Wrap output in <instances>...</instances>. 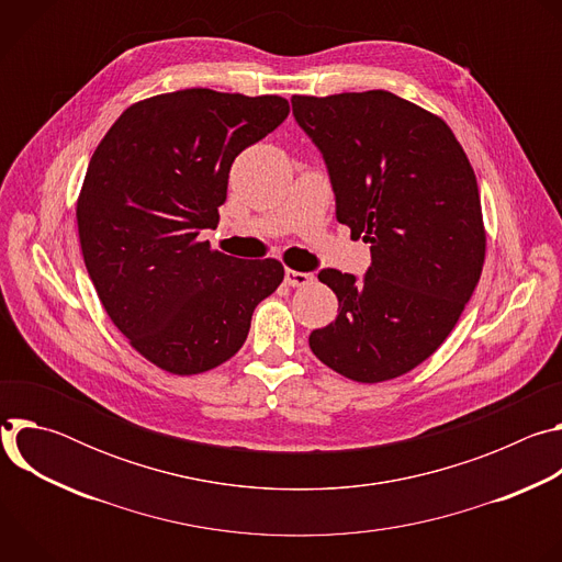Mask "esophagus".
Here are the masks:
<instances>
[{"label": "esophagus", "instance_id": "esophagus-1", "mask_svg": "<svg viewBox=\"0 0 562 562\" xmlns=\"http://www.w3.org/2000/svg\"><path fill=\"white\" fill-rule=\"evenodd\" d=\"M284 282L289 286H306L313 282V273H302V271H293V269H286L284 271Z\"/></svg>", "mask_w": 562, "mask_h": 562}]
</instances>
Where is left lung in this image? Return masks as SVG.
Returning a JSON list of instances; mask_svg holds the SVG:
<instances>
[{
  "label": "left lung",
  "instance_id": "left-lung-1",
  "mask_svg": "<svg viewBox=\"0 0 562 562\" xmlns=\"http://www.w3.org/2000/svg\"><path fill=\"white\" fill-rule=\"evenodd\" d=\"M323 153L336 217L371 245L362 278L323 269L338 315L311 351L356 382L425 362L451 334L485 262L477 182L451 128L389 91L291 98Z\"/></svg>",
  "mask_w": 562,
  "mask_h": 562
}]
</instances>
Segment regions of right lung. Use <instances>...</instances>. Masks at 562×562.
Listing matches in <instances>:
<instances>
[{
	"mask_svg": "<svg viewBox=\"0 0 562 562\" xmlns=\"http://www.w3.org/2000/svg\"><path fill=\"white\" fill-rule=\"evenodd\" d=\"M289 115L278 95L187 89L128 106L95 148L77 200L87 271L113 325L153 364L209 371L245 345L284 267L200 243L233 159Z\"/></svg>",
	"mask_w": 562,
	"mask_h": 562,
	"instance_id": "1",
	"label": "right lung"
}]
</instances>
